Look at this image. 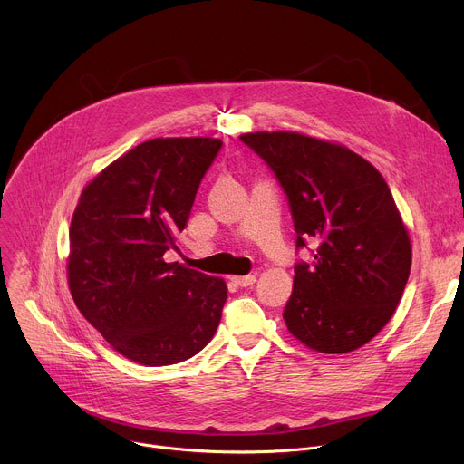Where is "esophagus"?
<instances>
[{
    "instance_id": "obj_1",
    "label": "esophagus",
    "mask_w": 464,
    "mask_h": 464,
    "mask_svg": "<svg viewBox=\"0 0 464 464\" xmlns=\"http://www.w3.org/2000/svg\"><path fill=\"white\" fill-rule=\"evenodd\" d=\"M231 281L240 286V288H247V286H253L255 281H256V276H235L231 277Z\"/></svg>"
}]
</instances>
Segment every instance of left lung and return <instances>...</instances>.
I'll use <instances>...</instances> for the list:
<instances>
[{
  "instance_id": "1",
  "label": "left lung",
  "mask_w": 464,
  "mask_h": 464,
  "mask_svg": "<svg viewBox=\"0 0 464 464\" xmlns=\"http://www.w3.org/2000/svg\"><path fill=\"white\" fill-rule=\"evenodd\" d=\"M277 176L297 233L315 240L314 262L295 264L283 317L312 351L343 354L371 342L401 303L411 242L382 174L343 145L297 131L242 134Z\"/></svg>"
}]
</instances>
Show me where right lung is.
Returning a JSON list of instances; mask_svg holds the SVG:
<instances>
[{
	"label": "right lung",
	"instance_id": "right-lung-1",
	"mask_svg": "<svg viewBox=\"0 0 464 464\" xmlns=\"http://www.w3.org/2000/svg\"><path fill=\"white\" fill-rule=\"evenodd\" d=\"M220 140L158 138L128 150L82 190L70 227L68 283L81 314L124 358L185 362L215 336L227 286L165 262Z\"/></svg>",
	"mask_w": 464,
	"mask_h": 464
}]
</instances>
